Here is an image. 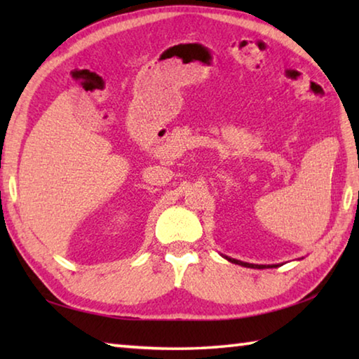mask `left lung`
I'll return each mask as SVG.
<instances>
[{
    "mask_svg": "<svg viewBox=\"0 0 359 359\" xmlns=\"http://www.w3.org/2000/svg\"><path fill=\"white\" fill-rule=\"evenodd\" d=\"M224 259H228L229 263H234V264H239V266H244V267H252V269H269V267H278L282 264H253V263H245V261H241V259H236V258H231L226 257V255H222Z\"/></svg>",
    "mask_w": 359,
    "mask_h": 359,
    "instance_id": "8db88e82",
    "label": "left lung"
}]
</instances>
